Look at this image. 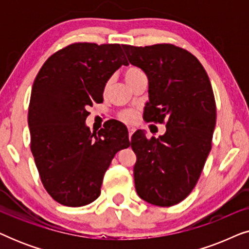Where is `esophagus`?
<instances>
[{"mask_svg": "<svg viewBox=\"0 0 249 249\" xmlns=\"http://www.w3.org/2000/svg\"><path fill=\"white\" fill-rule=\"evenodd\" d=\"M128 130H129V139H130L132 134H134V131H135V127H132V125H129Z\"/></svg>", "mask_w": 249, "mask_h": 249, "instance_id": "esophagus-1", "label": "esophagus"}]
</instances>
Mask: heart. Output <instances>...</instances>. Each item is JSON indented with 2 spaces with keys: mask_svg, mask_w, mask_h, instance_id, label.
<instances>
[{
  "mask_svg": "<svg viewBox=\"0 0 249 249\" xmlns=\"http://www.w3.org/2000/svg\"><path fill=\"white\" fill-rule=\"evenodd\" d=\"M144 74L145 73L142 72V70L139 69V68L130 67L124 71V79L128 83V85H131L136 79H137V78L144 76ZM110 85H111V80H107V84H105V88H104L105 91L108 89ZM120 118H121V120H124V122H131V121H134V119H135V113L132 111H124L120 113Z\"/></svg>",
  "mask_w": 249,
  "mask_h": 249,
  "instance_id": "b5f03b06",
  "label": "heart"
}]
</instances>
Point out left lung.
I'll list each match as a JSON object with an SVG mask.
<instances>
[{
	"label": "left lung",
	"mask_w": 249,
	"mask_h": 249,
	"mask_svg": "<svg viewBox=\"0 0 249 249\" xmlns=\"http://www.w3.org/2000/svg\"><path fill=\"white\" fill-rule=\"evenodd\" d=\"M122 49L148 78L144 118L166 127L159 138L132 135L136 192L153 205H176L196 186L212 148L216 107L210 78L196 56L172 44Z\"/></svg>",
	"instance_id": "1"
}]
</instances>
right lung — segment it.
<instances>
[{
  "label": "right lung",
  "mask_w": 249,
  "mask_h": 249,
  "mask_svg": "<svg viewBox=\"0 0 249 249\" xmlns=\"http://www.w3.org/2000/svg\"><path fill=\"white\" fill-rule=\"evenodd\" d=\"M122 64L120 44L74 43L45 61L34 81L28 108L30 149L44 188L66 206L100 196L104 173L131 145L121 122L90 132L88 107L103 102L107 81Z\"/></svg>",
  "instance_id": "1"
}]
</instances>
